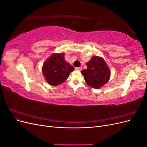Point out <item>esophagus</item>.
<instances>
[{
  "label": "esophagus",
  "mask_w": 147,
  "mask_h": 147,
  "mask_svg": "<svg viewBox=\"0 0 147 147\" xmlns=\"http://www.w3.org/2000/svg\"><path fill=\"white\" fill-rule=\"evenodd\" d=\"M82 69H82V67H75V70H77L81 71Z\"/></svg>",
  "instance_id": "obj_1"
}]
</instances>
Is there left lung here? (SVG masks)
I'll return each instance as SVG.
<instances>
[{
  "label": "left lung",
  "mask_w": 147,
  "mask_h": 147,
  "mask_svg": "<svg viewBox=\"0 0 147 147\" xmlns=\"http://www.w3.org/2000/svg\"><path fill=\"white\" fill-rule=\"evenodd\" d=\"M87 69L81 71L89 86L98 89L108 82L110 71L105 61L100 57L93 56L86 63Z\"/></svg>",
  "instance_id": "obj_1"
}]
</instances>
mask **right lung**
I'll return each instance as SVG.
<instances>
[{
  "mask_svg": "<svg viewBox=\"0 0 147 147\" xmlns=\"http://www.w3.org/2000/svg\"><path fill=\"white\" fill-rule=\"evenodd\" d=\"M64 54L55 53L45 62L42 72L47 82L52 86L63 83L68 78L74 67L65 61Z\"/></svg>",
  "mask_w": 147,
  "mask_h": 147,
  "instance_id": "1",
  "label": "right lung"
}]
</instances>
